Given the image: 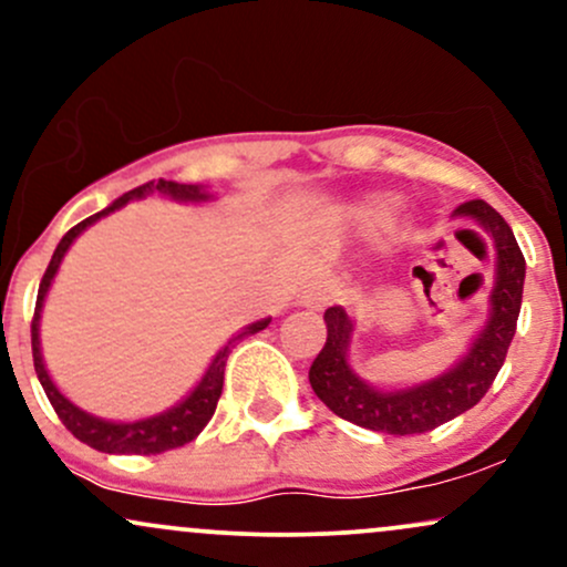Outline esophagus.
Segmentation results:
<instances>
[{
  "mask_svg": "<svg viewBox=\"0 0 567 567\" xmlns=\"http://www.w3.org/2000/svg\"><path fill=\"white\" fill-rule=\"evenodd\" d=\"M336 296H338L336 279H322V282L309 285V288H306V290L301 292V306H303V309L320 311V309H324V306H328L330 301H333Z\"/></svg>",
  "mask_w": 567,
  "mask_h": 567,
  "instance_id": "1",
  "label": "esophagus"
}]
</instances>
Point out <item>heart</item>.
I'll return each instance as SVG.
<instances>
[{
	"instance_id": "heart-1",
	"label": "heart",
	"mask_w": 567,
	"mask_h": 567,
	"mask_svg": "<svg viewBox=\"0 0 567 567\" xmlns=\"http://www.w3.org/2000/svg\"><path fill=\"white\" fill-rule=\"evenodd\" d=\"M389 213H392V205H389V202H375L373 207H370V218H386Z\"/></svg>"
}]
</instances>
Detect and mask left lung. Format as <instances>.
I'll return each instance as SVG.
<instances>
[{"instance_id":"1","label":"left lung","mask_w":567,"mask_h":567,"mask_svg":"<svg viewBox=\"0 0 567 567\" xmlns=\"http://www.w3.org/2000/svg\"><path fill=\"white\" fill-rule=\"evenodd\" d=\"M455 218H470L491 237L496 247V277H493L487 320L455 365L434 379L402 389L373 386L351 368L349 347L357 322L343 306L324 311L328 341L309 368L315 394L336 415L357 426L383 434H424L455 415L477 405L506 360L519 306H523L525 258L504 218L483 199L455 207Z\"/></svg>"}]
</instances>
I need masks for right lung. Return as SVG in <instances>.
I'll list each match as a JSON object with an SVG mask.
<instances>
[{"label": "right lung", "mask_w": 567, "mask_h": 567, "mask_svg": "<svg viewBox=\"0 0 567 567\" xmlns=\"http://www.w3.org/2000/svg\"><path fill=\"white\" fill-rule=\"evenodd\" d=\"M148 194H162V197L175 199V202H194V205L213 199V194L199 184H175V181L159 178V181H148V184L133 188V192L122 194L120 199H114L112 205L103 207L101 213L84 218L82 224H76L74 229H69L66 234H63V239L58 243L53 258H50L48 271H44L42 282H39L34 322H31V349H34V370H37L39 383H42L44 394H48L50 405L55 408L58 419L63 421V426H66L76 440L84 442V445L95 447V451H101V453L154 455V453L173 451V447H181V445H186V442H192L202 432V429L207 426V421L213 419V413H216L220 389H224L226 360H229L231 349L237 347V341H243L245 336L258 333V330H264L266 324L271 322V317H266V320L250 322V324H245L243 330H237V333H234L229 341H226L224 347L216 351V357H213V362L207 365L205 375H202L197 386H194L192 392L184 396V400L175 402L173 408H167L165 413L148 415V419H138V421L97 419V415L87 413V410H82L80 405H74V402H71L69 396L55 386L53 379H50L48 368H44V360H42V343H39V320H42L44 298H48L50 288H53V279L58 275V269H61L63 256H66L69 247L74 245V239L80 237V234L87 229V226H93L95 220L106 218L109 213L125 207L130 199H143V197H148Z\"/></svg>", "instance_id": "right-lung-1"}]
</instances>
